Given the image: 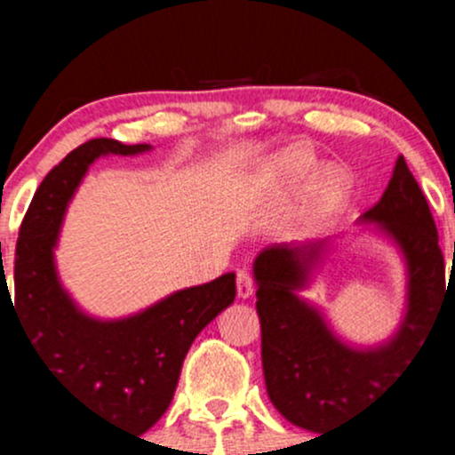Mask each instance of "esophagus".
<instances>
[{
    "label": "esophagus",
    "instance_id": "esophagus-1",
    "mask_svg": "<svg viewBox=\"0 0 455 455\" xmlns=\"http://www.w3.org/2000/svg\"><path fill=\"white\" fill-rule=\"evenodd\" d=\"M253 291L255 286L249 270H237V297H240V299H249V297L253 295Z\"/></svg>",
    "mask_w": 455,
    "mask_h": 455
}]
</instances>
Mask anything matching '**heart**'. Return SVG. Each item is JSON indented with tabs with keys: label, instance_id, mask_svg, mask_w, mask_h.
<instances>
[{
	"label": "heart",
	"instance_id": "b5f03b06",
	"mask_svg": "<svg viewBox=\"0 0 455 455\" xmlns=\"http://www.w3.org/2000/svg\"><path fill=\"white\" fill-rule=\"evenodd\" d=\"M315 160L299 149L282 151L268 164L270 176L277 182L279 189L283 191H297L299 187H304L315 173ZM343 194H346V178H343V173L337 167L321 169L315 176L313 185H310L308 196H306L304 213H301L306 227L323 224L339 209Z\"/></svg>",
	"mask_w": 455,
	"mask_h": 455
}]
</instances>
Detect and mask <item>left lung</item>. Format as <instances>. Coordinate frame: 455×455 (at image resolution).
I'll return each instance as SVG.
<instances>
[{"mask_svg":"<svg viewBox=\"0 0 455 455\" xmlns=\"http://www.w3.org/2000/svg\"><path fill=\"white\" fill-rule=\"evenodd\" d=\"M356 227L392 246L405 270L401 319L383 341H350L325 308L301 295L337 249L332 240L273 244L253 261L266 392L288 423L321 435L363 411L407 370L449 292L429 204L403 156Z\"/></svg>","mask_w":455,"mask_h":455,"instance_id":"obj_1","label":"left lung"}]
</instances>
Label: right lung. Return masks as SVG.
<instances>
[{"label":"right lung","mask_w":455,"mask_h":455,"mask_svg":"<svg viewBox=\"0 0 455 455\" xmlns=\"http://www.w3.org/2000/svg\"><path fill=\"white\" fill-rule=\"evenodd\" d=\"M151 145L94 139L66 156L36 189L15 253V306L36 356L87 411L145 434L167 411L194 339L235 299V273L182 288L116 319L90 315L61 282L59 237L87 169L103 156L147 154Z\"/></svg>","instance_id":"right-lung-1"}]
</instances>
